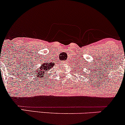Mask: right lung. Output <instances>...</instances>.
<instances>
[{"label":"right lung","mask_w":125,"mask_h":125,"mask_svg":"<svg viewBox=\"0 0 125 125\" xmlns=\"http://www.w3.org/2000/svg\"><path fill=\"white\" fill-rule=\"evenodd\" d=\"M53 65H47L46 63L45 64H42V65L40 66V67L38 68V70L37 71H36V73H37V74H36V75H37V74H39L38 75V77H40V76H43V73H45V71H47V70H49L50 69H51V66H52ZM39 69H40V70H38ZM39 72L38 73V72ZM38 72V73H37ZM40 75V76H39V75Z\"/></svg>","instance_id":"right-lung-1"}]
</instances>
